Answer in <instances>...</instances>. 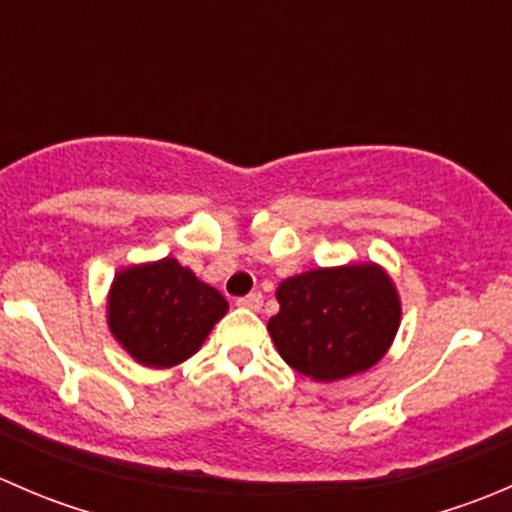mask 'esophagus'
<instances>
[{"label":"esophagus","mask_w":512,"mask_h":512,"mask_svg":"<svg viewBox=\"0 0 512 512\" xmlns=\"http://www.w3.org/2000/svg\"><path fill=\"white\" fill-rule=\"evenodd\" d=\"M237 304H240V307H247V309H260L262 307V294L260 292H250V294H245V297L237 299Z\"/></svg>","instance_id":"34e87169"}]
</instances>
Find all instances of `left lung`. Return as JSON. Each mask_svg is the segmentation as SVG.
Segmentation results:
<instances>
[{"label":"left lung","instance_id":"1","mask_svg":"<svg viewBox=\"0 0 512 512\" xmlns=\"http://www.w3.org/2000/svg\"><path fill=\"white\" fill-rule=\"evenodd\" d=\"M270 319L277 352L299 374L337 381L374 366L399 329L401 304L376 265L329 267L289 277L277 287Z\"/></svg>","mask_w":512,"mask_h":512}]
</instances>
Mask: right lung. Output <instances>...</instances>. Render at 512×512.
Returning a JSON list of instances; mask_svg holds the SVG:
<instances>
[{
    "label": "right lung",
    "mask_w": 512,
    "mask_h": 512,
    "mask_svg": "<svg viewBox=\"0 0 512 512\" xmlns=\"http://www.w3.org/2000/svg\"><path fill=\"white\" fill-rule=\"evenodd\" d=\"M225 312L223 294L173 257L118 272L108 297L113 337L153 369L193 356Z\"/></svg>",
    "instance_id": "1"
}]
</instances>
